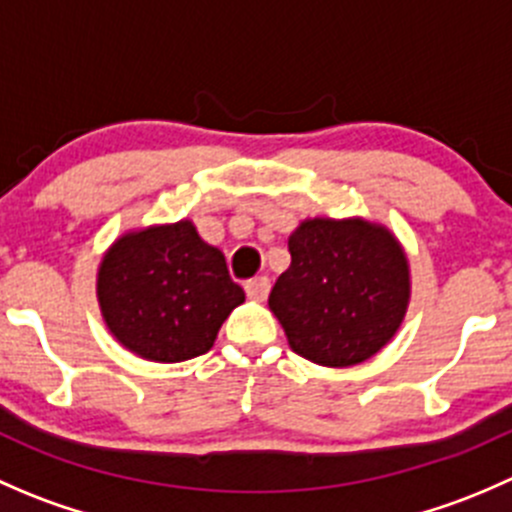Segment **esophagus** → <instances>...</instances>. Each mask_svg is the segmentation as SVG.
Here are the masks:
<instances>
[{
	"instance_id": "obj_1",
	"label": "esophagus",
	"mask_w": 512,
	"mask_h": 512,
	"mask_svg": "<svg viewBox=\"0 0 512 512\" xmlns=\"http://www.w3.org/2000/svg\"><path fill=\"white\" fill-rule=\"evenodd\" d=\"M245 292L255 302H265L267 294H270V280L267 277H252V280L245 282Z\"/></svg>"
}]
</instances>
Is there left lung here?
<instances>
[{
  "instance_id": "8db88e82",
  "label": "left lung",
  "mask_w": 512,
  "mask_h": 512,
  "mask_svg": "<svg viewBox=\"0 0 512 512\" xmlns=\"http://www.w3.org/2000/svg\"><path fill=\"white\" fill-rule=\"evenodd\" d=\"M292 262L270 292L294 354L319 366H356L399 332L411 299L409 257L386 225L307 218L287 240Z\"/></svg>"
}]
</instances>
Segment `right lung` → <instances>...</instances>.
<instances>
[{
	"label": "right lung",
	"instance_id": "1",
	"mask_svg": "<svg viewBox=\"0 0 512 512\" xmlns=\"http://www.w3.org/2000/svg\"><path fill=\"white\" fill-rule=\"evenodd\" d=\"M96 299L108 332L123 349L156 364L210 352L245 292L225 257L193 220L123 232L103 252Z\"/></svg>",
	"mask_w": 512,
	"mask_h": 512
}]
</instances>
